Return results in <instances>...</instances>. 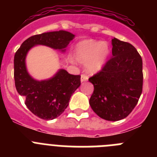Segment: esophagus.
I'll return each mask as SVG.
<instances>
[{
    "label": "esophagus",
    "instance_id": "34e87169",
    "mask_svg": "<svg viewBox=\"0 0 157 157\" xmlns=\"http://www.w3.org/2000/svg\"><path fill=\"white\" fill-rule=\"evenodd\" d=\"M88 76H86L85 75H81V82H85V81H88Z\"/></svg>",
    "mask_w": 157,
    "mask_h": 157
}]
</instances>
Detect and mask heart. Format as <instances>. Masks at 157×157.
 I'll use <instances>...</instances> for the list:
<instances>
[{
    "instance_id": "obj_1",
    "label": "heart",
    "mask_w": 157,
    "mask_h": 157,
    "mask_svg": "<svg viewBox=\"0 0 157 157\" xmlns=\"http://www.w3.org/2000/svg\"><path fill=\"white\" fill-rule=\"evenodd\" d=\"M109 55V43L93 39L78 42L73 51L75 60L81 64H85V69L90 74H96L103 69Z\"/></svg>"
}]
</instances>
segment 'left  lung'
Segmentation results:
<instances>
[{"mask_svg":"<svg viewBox=\"0 0 157 157\" xmlns=\"http://www.w3.org/2000/svg\"><path fill=\"white\" fill-rule=\"evenodd\" d=\"M113 57L89 82L94 91L89 105L99 117L117 121L129 115L137 104L143 86V62L134 46L112 40Z\"/></svg>","mask_w":157,"mask_h":157,"instance_id":"1","label":"left lung"}]
</instances>
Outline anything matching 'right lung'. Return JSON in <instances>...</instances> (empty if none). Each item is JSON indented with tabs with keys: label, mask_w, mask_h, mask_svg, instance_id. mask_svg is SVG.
<instances>
[{
	"label": "right lung",
	"mask_w": 157,
	"mask_h": 157,
	"mask_svg": "<svg viewBox=\"0 0 157 157\" xmlns=\"http://www.w3.org/2000/svg\"><path fill=\"white\" fill-rule=\"evenodd\" d=\"M74 34L64 30L48 32L30 36L14 56V80L17 93L25 98L27 108L43 120H53L68 107L72 94L81 85V76L60 68L48 79L38 81L29 73L26 56L35 46L44 45L64 53Z\"/></svg>",
	"instance_id": "1"
}]
</instances>
